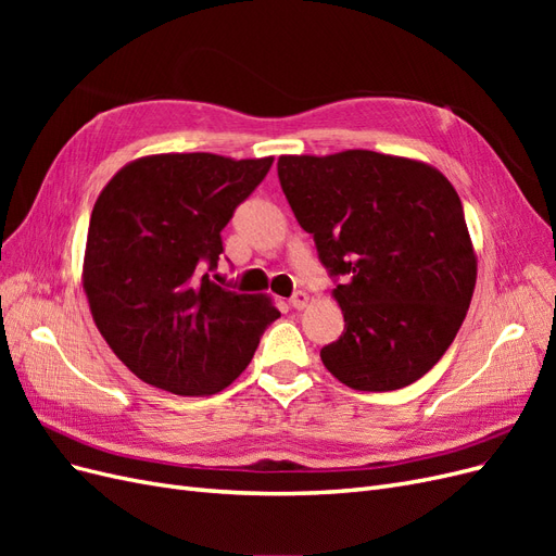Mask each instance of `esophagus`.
<instances>
[{"label":"esophagus","instance_id":"34e87169","mask_svg":"<svg viewBox=\"0 0 556 556\" xmlns=\"http://www.w3.org/2000/svg\"><path fill=\"white\" fill-rule=\"evenodd\" d=\"M308 304V294L306 292H301V290H296L292 296H290V306L292 308H296V311H301Z\"/></svg>","mask_w":556,"mask_h":556}]
</instances>
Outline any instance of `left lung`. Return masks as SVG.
<instances>
[{
  "mask_svg": "<svg viewBox=\"0 0 556 556\" xmlns=\"http://www.w3.org/2000/svg\"><path fill=\"white\" fill-rule=\"evenodd\" d=\"M280 188L336 282L345 329L319 350L359 392L401 390L435 366L476 288L459 194L433 166L345 150L282 155Z\"/></svg>",
  "mask_w": 556,
  "mask_h": 556,
  "instance_id": "left-lung-1",
  "label": "left lung"
}]
</instances>
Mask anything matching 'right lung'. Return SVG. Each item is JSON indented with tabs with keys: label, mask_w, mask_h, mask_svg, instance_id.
Wrapping results in <instances>:
<instances>
[{
	"label": "right lung",
	"mask_w": 556,
	"mask_h": 556,
	"mask_svg": "<svg viewBox=\"0 0 556 556\" xmlns=\"http://www.w3.org/2000/svg\"><path fill=\"white\" fill-rule=\"evenodd\" d=\"M274 157L153 155L127 164L90 215L83 288L97 329L134 376L180 396L225 390L280 313L220 288V231Z\"/></svg>",
	"instance_id": "1"
}]
</instances>
